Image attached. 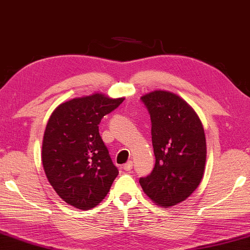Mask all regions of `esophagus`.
I'll use <instances>...</instances> for the list:
<instances>
[{"instance_id":"34e87169","label":"esophagus","mask_w":250,"mask_h":250,"mask_svg":"<svg viewBox=\"0 0 250 250\" xmlns=\"http://www.w3.org/2000/svg\"><path fill=\"white\" fill-rule=\"evenodd\" d=\"M132 168H133V162L132 161H129V162H127L126 164H124V165H123V169L126 170V171H129Z\"/></svg>"}]
</instances>
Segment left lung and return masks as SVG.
<instances>
[{
    "mask_svg": "<svg viewBox=\"0 0 250 250\" xmlns=\"http://www.w3.org/2000/svg\"><path fill=\"white\" fill-rule=\"evenodd\" d=\"M152 121L155 167L140 178L144 193L168 208L186 200L198 187L206 164V137L194 108L177 94L156 89L143 95Z\"/></svg>",
    "mask_w": 250,
    "mask_h": 250,
    "instance_id": "left-lung-1",
    "label": "left lung"
}]
</instances>
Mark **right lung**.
<instances>
[{"label": "right lung", "mask_w": 250, "mask_h": 250, "mask_svg": "<svg viewBox=\"0 0 250 250\" xmlns=\"http://www.w3.org/2000/svg\"><path fill=\"white\" fill-rule=\"evenodd\" d=\"M124 100L95 92L60 104L48 118L42 143L44 171L68 205L87 210L108 194L118 170L98 124Z\"/></svg>", "instance_id": "obj_1"}]
</instances>
